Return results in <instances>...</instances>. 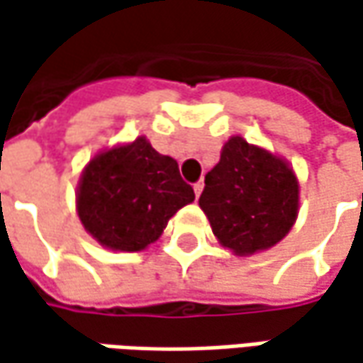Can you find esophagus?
Wrapping results in <instances>:
<instances>
[{
    "label": "esophagus",
    "mask_w": 363,
    "mask_h": 363,
    "mask_svg": "<svg viewBox=\"0 0 363 363\" xmlns=\"http://www.w3.org/2000/svg\"><path fill=\"white\" fill-rule=\"evenodd\" d=\"M202 189H203V182H198V184H194V191H196V196H198V198H200Z\"/></svg>",
    "instance_id": "obj_1"
}]
</instances>
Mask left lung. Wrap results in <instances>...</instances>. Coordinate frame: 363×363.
<instances>
[{"instance_id":"8db88e82","label":"left lung","mask_w":363,"mask_h":363,"mask_svg":"<svg viewBox=\"0 0 363 363\" xmlns=\"http://www.w3.org/2000/svg\"><path fill=\"white\" fill-rule=\"evenodd\" d=\"M200 208L222 246L246 257L285 238L299 212V182L289 163L230 137L206 174Z\"/></svg>"}]
</instances>
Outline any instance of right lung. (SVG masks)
<instances>
[{"instance_id":"1","label":"right lung","mask_w":363,"mask_h":363,"mask_svg":"<svg viewBox=\"0 0 363 363\" xmlns=\"http://www.w3.org/2000/svg\"><path fill=\"white\" fill-rule=\"evenodd\" d=\"M194 198L177 161L137 137L89 161L78 182L77 212L96 242L137 252L155 242L169 218Z\"/></svg>"}]
</instances>
